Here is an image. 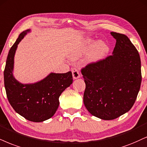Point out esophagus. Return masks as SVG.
Wrapping results in <instances>:
<instances>
[{
    "label": "esophagus",
    "mask_w": 147,
    "mask_h": 147,
    "mask_svg": "<svg viewBox=\"0 0 147 147\" xmlns=\"http://www.w3.org/2000/svg\"><path fill=\"white\" fill-rule=\"evenodd\" d=\"M71 71H72V76H73L74 79L79 78L80 77V72L78 70V69L73 68L72 69Z\"/></svg>",
    "instance_id": "esophagus-1"
}]
</instances>
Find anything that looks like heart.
<instances>
[{
  "label": "heart",
  "mask_w": 147,
  "mask_h": 147,
  "mask_svg": "<svg viewBox=\"0 0 147 147\" xmlns=\"http://www.w3.org/2000/svg\"><path fill=\"white\" fill-rule=\"evenodd\" d=\"M108 51V48L107 45L103 41H99L92 47L90 52L87 55V59L89 62H97L102 59H104L107 52ZM86 53V49L84 48H80L70 55L71 59L77 60L82 57Z\"/></svg>",
  "instance_id": "1"
}]
</instances>
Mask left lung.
Listing matches in <instances>:
<instances>
[{
	"label": "left lung",
	"instance_id": "obj_1",
	"mask_svg": "<svg viewBox=\"0 0 147 147\" xmlns=\"http://www.w3.org/2000/svg\"><path fill=\"white\" fill-rule=\"evenodd\" d=\"M117 41L112 55L82 69L86 84L83 101L88 111L103 120L124 115L134 104L142 75L138 52L123 34L110 32Z\"/></svg>",
	"mask_w": 147,
	"mask_h": 147
}]
</instances>
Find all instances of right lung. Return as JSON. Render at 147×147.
Masks as SVG:
<instances>
[{
  "label": "right lung",
  "instance_id": "add662e5",
  "mask_svg": "<svg viewBox=\"0 0 147 147\" xmlns=\"http://www.w3.org/2000/svg\"><path fill=\"white\" fill-rule=\"evenodd\" d=\"M30 30L20 34L11 48L4 71V83L9 102L14 110L27 120L42 122L51 118L59 106V97L73 82L71 71L50 73L33 84H22L13 75L14 56L18 45Z\"/></svg>",
  "mask_w": 147,
  "mask_h": 147
}]
</instances>
